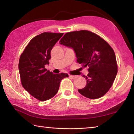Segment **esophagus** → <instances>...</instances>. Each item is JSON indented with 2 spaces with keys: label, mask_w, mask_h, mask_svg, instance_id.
Here are the masks:
<instances>
[{
  "label": "esophagus",
  "mask_w": 134,
  "mask_h": 134,
  "mask_svg": "<svg viewBox=\"0 0 134 134\" xmlns=\"http://www.w3.org/2000/svg\"><path fill=\"white\" fill-rule=\"evenodd\" d=\"M69 77H70V78H71V79H76V78L77 77L76 76L71 75H69Z\"/></svg>",
  "instance_id": "esophagus-1"
}]
</instances>
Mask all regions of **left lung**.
<instances>
[{"label": "left lung", "instance_id": "left-lung-1", "mask_svg": "<svg viewBox=\"0 0 134 134\" xmlns=\"http://www.w3.org/2000/svg\"><path fill=\"white\" fill-rule=\"evenodd\" d=\"M60 44L72 48L77 62L88 67L89 74L83 75L86 86L78 89L80 94L90 99L102 97L112 86L118 72L114 50L96 34L87 30L67 32Z\"/></svg>", "mask_w": 134, "mask_h": 134}]
</instances>
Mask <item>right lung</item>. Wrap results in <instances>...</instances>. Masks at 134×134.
I'll use <instances>...</instances> for the list:
<instances>
[{
    "mask_svg": "<svg viewBox=\"0 0 134 134\" xmlns=\"http://www.w3.org/2000/svg\"><path fill=\"white\" fill-rule=\"evenodd\" d=\"M63 34L45 32L38 35L30 41L20 57L19 69L23 87L40 101L54 97L61 80L69 76L64 73L54 74L45 68L49 64L53 47Z\"/></svg>",
    "mask_w": 134,
    "mask_h": 134,
    "instance_id": "obj_1",
    "label": "right lung"
}]
</instances>
